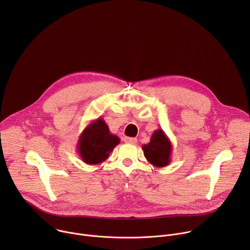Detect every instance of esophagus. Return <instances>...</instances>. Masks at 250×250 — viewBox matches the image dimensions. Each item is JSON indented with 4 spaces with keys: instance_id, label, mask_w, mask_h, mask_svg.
<instances>
[{
    "instance_id": "esophagus-1",
    "label": "esophagus",
    "mask_w": 250,
    "mask_h": 250,
    "mask_svg": "<svg viewBox=\"0 0 250 250\" xmlns=\"http://www.w3.org/2000/svg\"><path fill=\"white\" fill-rule=\"evenodd\" d=\"M136 141H137V139L134 137H125V142H126V144L134 145V144H136Z\"/></svg>"
}]
</instances>
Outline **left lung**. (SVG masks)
Returning a JSON list of instances; mask_svg holds the SVG:
<instances>
[{
	"mask_svg": "<svg viewBox=\"0 0 250 250\" xmlns=\"http://www.w3.org/2000/svg\"><path fill=\"white\" fill-rule=\"evenodd\" d=\"M142 150L147 161L156 167H165L171 161V141L161 128L152 133L149 144L142 146Z\"/></svg>",
	"mask_w": 250,
	"mask_h": 250,
	"instance_id": "left-lung-1",
	"label": "left lung"
}]
</instances>
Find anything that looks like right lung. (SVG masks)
I'll use <instances>...</instances> for the list:
<instances>
[{"instance_id": "1", "label": "right lung", "mask_w": 250, "mask_h": 250, "mask_svg": "<svg viewBox=\"0 0 250 250\" xmlns=\"http://www.w3.org/2000/svg\"><path fill=\"white\" fill-rule=\"evenodd\" d=\"M120 144V138L110 132L104 119L98 118L82 131L77 144L81 159L91 165L104 162Z\"/></svg>"}]
</instances>
